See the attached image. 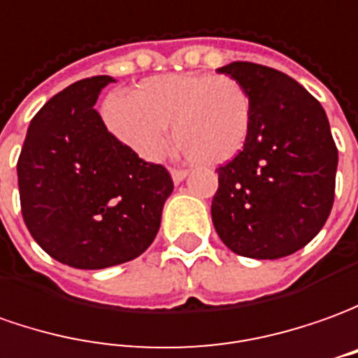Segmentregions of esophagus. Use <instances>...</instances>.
<instances>
[{
  "mask_svg": "<svg viewBox=\"0 0 358 358\" xmlns=\"http://www.w3.org/2000/svg\"><path fill=\"white\" fill-rule=\"evenodd\" d=\"M170 176H172V180L176 182V184H180L182 180L188 176V170H182V169H172L170 170Z\"/></svg>",
  "mask_w": 358,
  "mask_h": 358,
  "instance_id": "1",
  "label": "esophagus"
}]
</instances>
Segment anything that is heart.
<instances>
[{"label":"heart","mask_w":358,"mask_h":358,"mask_svg":"<svg viewBox=\"0 0 358 358\" xmlns=\"http://www.w3.org/2000/svg\"><path fill=\"white\" fill-rule=\"evenodd\" d=\"M103 113L111 133L147 160L164 155L172 125L176 145L199 166L235 159L252 121L249 94L235 78L196 72L148 78L129 97H109Z\"/></svg>","instance_id":"obj_1"}]
</instances>
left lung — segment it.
Segmentation results:
<instances>
[{
	"mask_svg": "<svg viewBox=\"0 0 358 358\" xmlns=\"http://www.w3.org/2000/svg\"><path fill=\"white\" fill-rule=\"evenodd\" d=\"M217 72L247 90L252 121L243 150L217 169L213 227L241 257H288L331 213L337 147L327 115L306 87L274 68L231 62Z\"/></svg>",
	"mask_w": 358,
	"mask_h": 358,
	"instance_id": "8db88e82",
	"label": "left lung"
}]
</instances>
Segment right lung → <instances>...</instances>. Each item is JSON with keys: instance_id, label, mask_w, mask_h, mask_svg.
Returning a JSON list of instances; mask_svg holds the SVG:
<instances>
[{"instance_id": "add662e5", "label": "right lung", "mask_w": 358, "mask_h": 358, "mask_svg": "<svg viewBox=\"0 0 358 358\" xmlns=\"http://www.w3.org/2000/svg\"><path fill=\"white\" fill-rule=\"evenodd\" d=\"M109 82L86 78L50 97L27 129L17 162L29 233L52 259L84 271L143 255L174 189L169 170L138 159L94 109Z\"/></svg>"}]
</instances>
